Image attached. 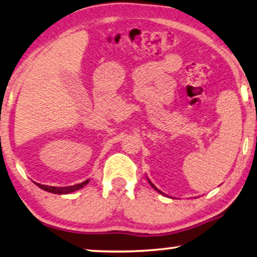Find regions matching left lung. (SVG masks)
Wrapping results in <instances>:
<instances>
[{
	"instance_id": "left-lung-1",
	"label": "left lung",
	"mask_w": 257,
	"mask_h": 257,
	"mask_svg": "<svg viewBox=\"0 0 257 257\" xmlns=\"http://www.w3.org/2000/svg\"><path fill=\"white\" fill-rule=\"evenodd\" d=\"M148 181H149V183H150V185H151V186H152V188H153V189H156V190H157V191H158V193H160V194H163V193H162V191H160V190H159V189H157V187H156V186H155V185H153V183H152V182H151V181H150V180H148Z\"/></svg>"
}]
</instances>
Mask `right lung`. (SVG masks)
<instances>
[{
	"mask_svg": "<svg viewBox=\"0 0 257 257\" xmlns=\"http://www.w3.org/2000/svg\"><path fill=\"white\" fill-rule=\"evenodd\" d=\"M87 182H89V180H86V181H84L82 183H78V185L69 186V187H51V186L39 185V183H37V185H38V187H40L41 189H44L46 191H49V193L64 195V194H70V193H72V191L83 188V187L85 186Z\"/></svg>",
	"mask_w": 257,
	"mask_h": 257,
	"instance_id": "right-lung-1",
	"label": "right lung"
}]
</instances>
